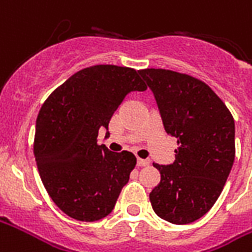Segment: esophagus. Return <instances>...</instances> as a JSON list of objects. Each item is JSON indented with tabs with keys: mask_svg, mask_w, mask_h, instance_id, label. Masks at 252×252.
I'll return each instance as SVG.
<instances>
[{
	"mask_svg": "<svg viewBox=\"0 0 252 252\" xmlns=\"http://www.w3.org/2000/svg\"><path fill=\"white\" fill-rule=\"evenodd\" d=\"M149 164H151V161L149 160H143V158H139V160H137V166H148Z\"/></svg>",
	"mask_w": 252,
	"mask_h": 252,
	"instance_id": "1",
	"label": "esophagus"
}]
</instances>
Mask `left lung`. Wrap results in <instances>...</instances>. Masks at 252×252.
<instances>
[{
	"instance_id": "obj_1",
	"label": "left lung",
	"mask_w": 252,
	"mask_h": 252,
	"mask_svg": "<svg viewBox=\"0 0 252 252\" xmlns=\"http://www.w3.org/2000/svg\"><path fill=\"white\" fill-rule=\"evenodd\" d=\"M155 95L166 133L177 139L173 164H153L160 184L149 194L157 216L191 223L220 197L235 158V124L207 84L176 71H139Z\"/></svg>"
}]
</instances>
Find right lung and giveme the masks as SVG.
Wrapping results in <instances>:
<instances>
[{
    "instance_id": "right-lung-1",
    "label": "right lung",
    "mask_w": 252,
    "mask_h": 252,
    "mask_svg": "<svg viewBox=\"0 0 252 252\" xmlns=\"http://www.w3.org/2000/svg\"><path fill=\"white\" fill-rule=\"evenodd\" d=\"M139 71L99 64L78 71L49 96L38 113L34 155L47 193L82 222L107 217L136 165L130 152L97 145L99 129L132 91H145Z\"/></svg>"
}]
</instances>
